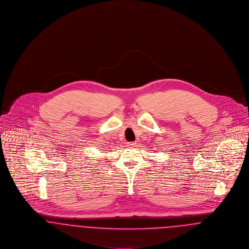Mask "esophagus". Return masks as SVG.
I'll list each match as a JSON object with an SVG mask.
<instances>
[{"mask_svg": "<svg viewBox=\"0 0 249 249\" xmlns=\"http://www.w3.org/2000/svg\"><path fill=\"white\" fill-rule=\"evenodd\" d=\"M136 145L135 142H127V146H129V147H134Z\"/></svg>", "mask_w": 249, "mask_h": 249, "instance_id": "obj_1", "label": "esophagus"}]
</instances>
